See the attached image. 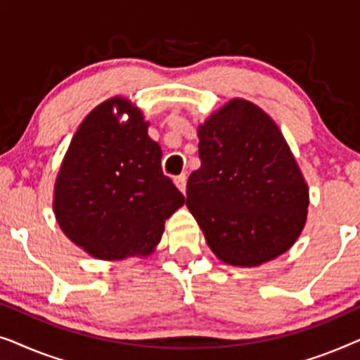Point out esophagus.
<instances>
[{
    "mask_svg": "<svg viewBox=\"0 0 360 360\" xmlns=\"http://www.w3.org/2000/svg\"><path fill=\"white\" fill-rule=\"evenodd\" d=\"M175 185L179 186V190L181 193H185L186 191V174H180L175 176Z\"/></svg>",
    "mask_w": 360,
    "mask_h": 360,
    "instance_id": "1",
    "label": "esophagus"
}]
</instances>
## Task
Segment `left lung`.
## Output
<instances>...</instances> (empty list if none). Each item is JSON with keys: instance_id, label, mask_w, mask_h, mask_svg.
Returning <instances> with one entry per match:
<instances>
[{"instance_id": "left-lung-1", "label": "left lung", "mask_w": 360, "mask_h": 360, "mask_svg": "<svg viewBox=\"0 0 360 360\" xmlns=\"http://www.w3.org/2000/svg\"><path fill=\"white\" fill-rule=\"evenodd\" d=\"M198 137L201 165L186 181V206L216 257L259 267L287 252L307 223L309 190L275 121L233 98Z\"/></svg>"}]
</instances>
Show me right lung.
I'll use <instances>...</instances> for the list:
<instances>
[{
	"mask_svg": "<svg viewBox=\"0 0 360 360\" xmlns=\"http://www.w3.org/2000/svg\"><path fill=\"white\" fill-rule=\"evenodd\" d=\"M147 129L141 108L112 96L88 112L72 137L52 208L63 234L91 257L149 255L165 219L185 203L162 172V149Z\"/></svg>",
	"mask_w": 360,
	"mask_h": 360,
	"instance_id": "obj_1",
	"label": "right lung"
}]
</instances>
